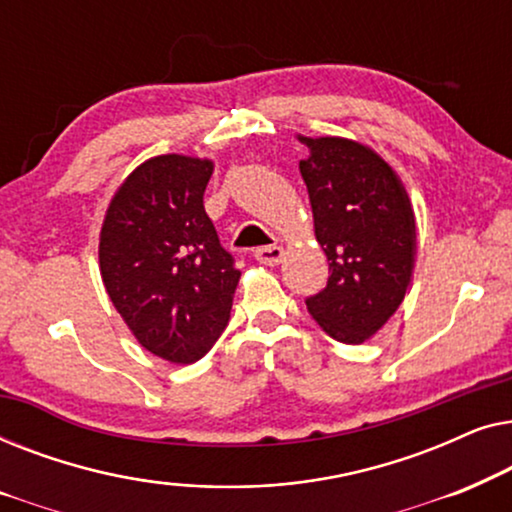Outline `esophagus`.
Instances as JSON below:
<instances>
[{
  "mask_svg": "<svg viewBox=\"0 0 512 512\" xmlns=\"http://www.w3.org/2000/svg\"><path fill=\"white\" fill-rule=\"evenodd\" d=\"M256 261L263 263V265H279L284 258V249L277 247V244H272V247H261L256 249Z\"/></svg>",
  "mask_w": 512,
  "mask_h": 512,
  "instance_id": "1",
  "label": "esophagus"
}]
</instances>
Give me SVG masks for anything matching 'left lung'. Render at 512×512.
<instances>
[{
	"mask_svg": "<svg viewBox=\"0 0 512 512\" xmlns=\"http://www.w3.org/2000/svg\"><path fill=\"white\" fill-rule=\"evenodd\" d=\"M300 174L328 284L305 300L312 319L345 345H361L403 303L417 254L415 212L398 174L373 149L342 137H300Z\"/></svg>",
	"mask_w": 512,
	"mask_h": 512,
	"instance_id": "8db88e82",
	"label": "left lung"
}]
</instances>
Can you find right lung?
Here are the masks:
<instances>
[{
  "mask_svg": "<svg viewBox=\"0 0 512 512\" xmlns=\"http://www.w3.org/2000/svg\"><path fill=\"white\" fill-rule=\"evenodd\" d=\"M212 160H146L109 202L104 289L139 345L172 363L205 356L228 326L240 270L202 205Z\"/></svg>",
  "mask_w": 512,
  "mask_h": 512,
  "instance_id": "add662e5",
  "label": "right lung"
}]
</instances>
